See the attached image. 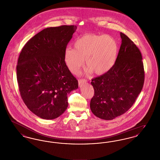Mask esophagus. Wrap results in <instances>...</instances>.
I'll return each mask as SVG.
<instances>
[{"label":"esophagus","instance_id":"34e87169","mask_svg":"<svg viewBox=\"0 0 160 160\" xmlns=\"http://www.w3.org/2000/svg\"><path fill=\"white\" fill-rule=\"evenodd\" d=\"M86 82H87V80L86 79H80V80H78V85L80 86H81L83 84L86 83Z\"/></svg>","mask_w":160,"mask_h":160}]
</instances>
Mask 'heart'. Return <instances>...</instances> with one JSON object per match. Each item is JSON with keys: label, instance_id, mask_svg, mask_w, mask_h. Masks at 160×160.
Returning a JSON list of instances; mask_svg holds the SVG:
<instances>
[{"label": "heart", "instance_id": "1", "mask_svg": "<svg viewBox=\"0 0 160 160\" xmlns=\"http://www.w3.org/2000/svg\"><path fill=\"white\" fill-rule=\"evenodd\" d=\"M74 47L66 48L64 60L75 74L83 65L84 59L89 72L93 71L99 76L106 74L113 67L118 51L117 42L108 35L85 34L77 39Z\"/></svg>", "mask_w": 160, "mask_h": 160}]
</instances>
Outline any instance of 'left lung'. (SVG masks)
Returning a JSON list of instances; mask_svg holds the SVG:
<instances>
[{"label":"left lung","instance_id":"obj_1","mask_svg":"<svg viewBox=\"0 0 160 160\" xmlns=\"http://www.w3.org/2000/svg\"><path fill=\"white\" fill-rule=\"evenodd\" d=\"M122 43L114 65L106 74L92 80L94 95L92 112L104 120H112L133 105L145 81L142 56L136 44L121 32Z\"/></svg>","mask_w":160,"mask_h":160}]
</instances>
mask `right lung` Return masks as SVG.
<instances>
[{
	"label": "right lung",
	"mask_w": 160,
	"mask_h": 160,
	"mask_svg": "<svg viewBox=\"0 0 160 160\" xmlns=\"http://www.w3.org/2000/svg\"><path fill=\"white\" fill-rule=\"evenodd\" d=\"M74 25L47 28L23 47L17 65L21 97L31 112L44 119L63 114L67 94L78 88V81L65 60L67 46L76 31Z\"/></svg>",
	"instance_id": "right-lung-1"
}]
</instances>
